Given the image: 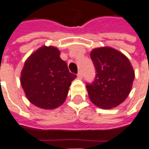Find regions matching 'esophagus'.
Returning a JSON list of instances; mask_svg holds the SVG:
<instances>
[{"label": "esophagus", "instance_id": "1", "mask_svg": "<svg viewBox=\"0 0 149 149\" xmlns=\"http://www.w3.org/2000/svg\"><path fill=\"white\" fill-rule=\"evenodd\" d=\"M82 73H81V72L80 71V72H78V73H77V78L78 79H82Z\"/></svg>", "mask_w": 149, "mask_h": 149}]
</instances>
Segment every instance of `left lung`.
Wrapping results in <instances>:
<instances>
[{
    "label": "left lung",
    "mask_w": 149,
    "mask_h": 149,
    "mask_svg": "<svg viewBox=\"0 0 149 149\" xmlns=\"http://www.w3.org/2000/svg\"><path fill=\"white\" fill-rule=\"evenodd\" d=\"M91 58L95 68V78L86 84L93 104L104 109L121 104L130 94L134 72L123 54L110 47L93 49Z\"/></svg>",
    "instance_id": "obj_1"
}]
</instances>
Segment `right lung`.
I'll return each instance as SVG.
<instances>
[{
    "mask_svg": "<svg viewBox=\"0 0 149 149\" xmlns=\"http://www.w3.org/2000/svg\"><path fill=\"white\" fill-rule=\"evenodd\" d=\"M59 54L55 47L42 46L27 59L21 72V86L28 100L40 109H54L63 104L77 77Z\"/></svg>",
    "mask_w": 149,
    "mask_h": 149,
    "instance_id": "1",
    "label": "right lung"
}]
</instances>
